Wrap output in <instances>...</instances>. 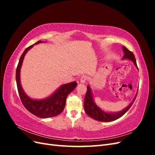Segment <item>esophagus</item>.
I'll use <instances>...</instances> for the list:
<instances>
[{"mask_svg":"<svg viewBox=\"0 0 155 155\" xmlns=\"http://www.w3.org/2000/svg\"><path fill=\"white\" fill-rule=\"evenodd\" d=\"M87 80V76H85V75H83V76H81V77L80 78V82L81 83H85Z\"/></svg>","mask_w":155,"mask_h":155,"instance_id":"esophagus-1","label":"esophagus"}]
</instances>
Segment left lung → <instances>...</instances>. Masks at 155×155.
<instances>
[{
	"label": "left lung",
	"mask_w": 155,
	"mask_h": 155,
	"mask_svg": "<svg viewBox=\"0 0 155 155\" xmlns=\"http://www.w3.org/2000/svg\"><path fill=\"white\" fill-rule=\"evenodd\" d=\"M123 50L124 52L123 59H128L129 60H131L135 64V66L138 68L137 61H136V59L134 58V54L132 51L129 50L124 46H123ZM136 97H137V95H136L132 103L123 110L119 112H116V113H107V112L103 111L100 107H98L95 104V103L94 102L93 100L91 88L89 86H87V91L85 96V101H84V109H85V111L88 116L97 121H112L120 118V117L125 114V112L130 109V107L133 104Z\"/></svg>",
	"instance_id": "left-lung-1"
}]
</instances>
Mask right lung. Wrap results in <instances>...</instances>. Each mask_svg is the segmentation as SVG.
I'll return each mask as SVG.
<instances>
[{
	"mask_svg": "<svg viewBox=\"0 0 155 155\" xmlns=\"http://www.w3.org/2000/svg\"><path fill=\"white\" fill-rule=\"evenodd\" d=\"M41 43H42V41H39L34 45ZM34 45H31L26 48L21 55L19 61H18L16 69V82L18 92L23 105L31 114L41 118H51V117L59 115L63 112L66 104L67 96L76 88L78 83L76 81H74L64 84L61 86L52 95L44 100H35L28 96L23 91L21 85L20 71L25 54Z\"/></svg>",
	"mask_w": 155,
	"mask_h": 155,
	"instance_id": "1",
	"label": "right lung"
}]
</instances>
